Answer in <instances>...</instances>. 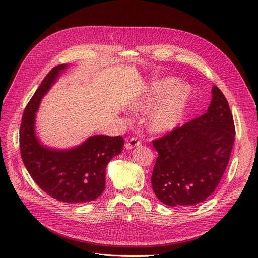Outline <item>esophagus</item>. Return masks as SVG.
Returning <instances> with one entry per match:
<instances>
[{
    "mask_svg": "<svg viewBox=\"0 0 258 258\" xmlns=\"http://www.w3.org/2000/svg\"><path fill=\"white\" fill-rule=\"evenodd\" d=\"M141 145V141L138 139V138H131L127 143L125 144V148L127 150H132L133 148H135V147Z\"/></svg>",
    "mask_w": 258,
    "mask_h": 258,
    "instance_id": "esophagus-1",
    "label": "esophagus"
}]
</instances>
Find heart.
Instances as JSON below:
<instances>
[{
  "instance_id": "1",
  "label": "heart",
  "mask_w": 258,
  "mask_h": 258,
  "mask_svg": "<svg viewBox=\"0 0 258 258\" xmlns=\"http://www.w3.org/2000/svg\"><path fill=\"white\" fill-rule=\"evenodd\" d=\"M189 98L190 91L186 86L166 78L145 89L132 102L130 109L143 113L151 108L146 118V126L151 133L161 134L173 130L179 123Z\"/></svg>"
}]
</instances>
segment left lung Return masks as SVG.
<instances>
[{
  "mask_svg": "<svg viewBox=\"0 0 258 258\" xmlns=\"http://www.w3.org/2000/svg\"><path fill=\"white\" fill-rule=\"evenodd\" d=\"M206 113L154 140L158 157L151 183L168 206L196 205L215 190L229 163L235 124L229 103L216 86Z\"/></svg>",
  "mask_w": 258,
  "mask_h": 258,
  "instance_id": "left-lung-1",
  "label": "left lung"
}]
</instances>
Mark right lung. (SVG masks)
I'll use <instances>...</instances> for the list:
<instances>
[{"mask_svg": "<svg viewBox=\"0 0 258 258\" xmlns=\"http://www.w3.org/2000/svg\"><path fill=\"white\" fill-rule=\"evenodd\" d=\"M67 67H54L25 107L20 126V153L32 179L44 192L65 203L97 199L105 189L106 167L123 148V138L96 135L80 146L57 150L44 146L35 135V113L43 97Z\"/></svg>", "mask_w": 258, "mask_h": 258, "instance_id": "1", "label": "right lung"}]
</instances>
